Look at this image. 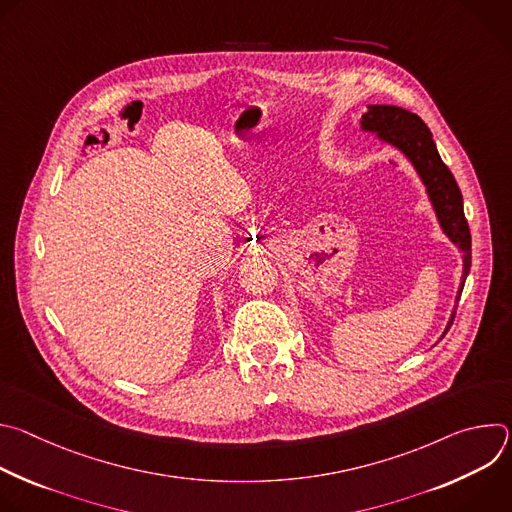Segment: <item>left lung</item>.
<instances>
[{"instance_id": "left-lung-1", "label": "left lung", "mask_w": 512, "mask_h": 512, "mask_svg": "<svg viewBox=\"0 0 512 512\" xmlns=\"http://www.w3.org/2000/svg\"><path fill=\"white\" fill-rule=\"evenodd\" d=\"M360 129L375 133L381 141L393 145V148H397L413 164L415 172L419 174L425 186L429 202L435 210L437 223H440L448 239L462 251L464 269H462V281L456 296V308H458L464 281L472 265V239H470L468 221L464 216L462 192L458 188L454 174L442 162L440 154H437V148L431 139V131L421 121V117L395 105H369V111L360 117ZM456 308L450 316V322L442 338L448 334L450 326L454 324Z\"/></svg>"}]
</instances>
